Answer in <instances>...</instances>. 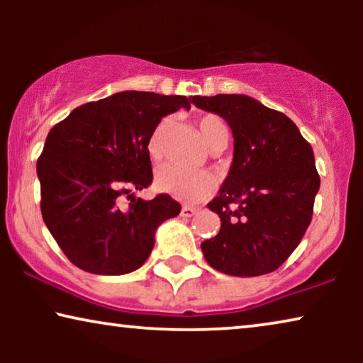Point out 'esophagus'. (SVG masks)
I'll return each instance as SVG.
<instances>
[{
	"label": "esophagus",
	"instance_id": "1",
	"mask_svg": "<svg viewBox=\"0 0 363 363\" xmlns=\"http://www.w3.org/2000/svg\"><path fill=\"white\" fill-rule=\"evenodd\" d=\"M198 210L196 208H191V206H183L182 208V216L183 218H191L193 215H196Z\"/></svg>",
	"mask_w": 363,
	"mask_h": 363
}]
</instances>
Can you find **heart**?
<instances>
[{
	"label": "heart",
	"instance_id": "heart-1",
	"mask_svg": "<svg viewBox=\"0 0 363 363\" xmlns=\"http://www.w3.org/2000/svg\"><path fill=\"white\" fill-rule=\"evenodd\" d=\"M198 127H200L203 140H205L211 152L220 150V148L225 150L228 143V127L221 117L208 113V116H203L198 121ZM168 128H170V118H165V121L158 123L150 135L148 150H150V155L153 158L162 157ZM155 186L158 191L167 193V195L177 198L180 201L198 203L206 200L216 190V178L206 172L190 173L183 172L177 167L165 165L157 170Z\"/></svg>",
	"mask_w": 363,
	"mask_h": 363
}]
</instances>
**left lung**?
I'll list each match as a JSON object with an SVG mask.
<instances>
[{"label": "left lung", "instance_id": "left-lung-1", "mask_svg": "<svg viewBox=\"0 0 363 363\" xmlns=\"http://www.w3.org/2000/svg\"><path fill=\"white\" fill-rule=\"evenodd\" d=\"M191 102L225 118L235 138L230 173L208 203L221 228L201 242L205 259L228 276L276 271L312 220L320 178L311 143L289 117L252 97L218 94Z\"/></svg>", "mask_w": 363, "mask_h": 363}]
</instances>
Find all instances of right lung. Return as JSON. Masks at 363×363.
I'll list each match as a JSON object with an SVG mask.
<instances>
[{"label": "right lung", "instance_id": "1", "mask_svg": "<svg viewBox=\"0 0 363 363\" xmlns=\"http://www.w3.org/2000/svg\"><path fill=\"white\" fill-rule=\"evenodd\" d=\"M190 102L185 96L117 92L74 108L48 133L36 165L41 213L74 266L121 276L150 256L157 228L182 206L168 195L145 201L132 191L153 180L148 140L162 117L190 108Z\"/></svg>", "mask_w": 363, "mask_h": 363}]
</instances>
